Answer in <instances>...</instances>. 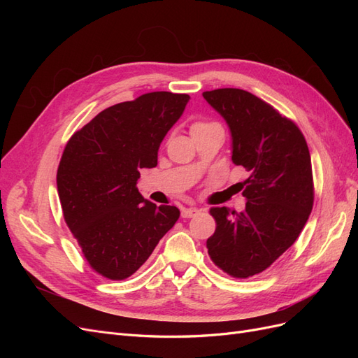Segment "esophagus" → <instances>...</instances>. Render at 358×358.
Returning <instances> with one entry per match:
<instances>
[{"mask_svg":"<svg viewBox=\"0 0 358 358\" xmlns=\"http://www.w3.org/2000/svg\"><path fill=\"white\" fill-rule=\"evenodd\" d=\"M199 212L200 210L197 208H183L180 215H182V218H192V216H196Z\"/></svg>","mask_w":358,"mask_h":358,"instance_id":"1","label":"esophagus"}]
</instances>
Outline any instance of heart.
I'll list each match as a JSON object with an SVG mask.
<instances>
[{"mask_svg": "<svg viewBox=\"0 0 358 358\" xmlns=\"http://www.w3.org/2000/svg\"><path fill=\"white\" fill-rule=\"evenodd\" d=\"M201 125H208V124H203V122H197V124H194V125H192V128H197V127H201Z\"/></svg>", "mask_w": 358, "mask_h": 358, "instance_id": "b5f03b06", "label": "heart"}]
</instances>
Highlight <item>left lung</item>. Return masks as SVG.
Here are the masks:
<instances>
[{"instance_id":"left-lung-1","label":"left lung","mask_w":358,"mask_h":358,"mask_svg":"<svg viewBox=\"0 0 358 358\" xmlns=\"http://www.w3.org/2000/svg\"><path fill=\"white\" fill-rule=\"evenodd\" d=\"M231 133V159L248 171L246 208H212L216 230L206 245L212 262L234 278L262 273L296 242L313 206L310 154L299 127L254 94L203 92Z\"/></svg>"}]
</instances>
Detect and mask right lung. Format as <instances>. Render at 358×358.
<instances>
[{"instance_id":"1","label":"right lung","mask_w":358,"mask_h":358,"mask_svg":"<svg viewBox=\"0 0 358 358\" xmlns=\"http://www.w3.org/2000/svg\"><path fill=\"white\" fill-rule=\"evenodd\" d=\"M188 101V94L158 91L107 107L64 149L57 173L64 220L107 279L131 276L179 218L176 206H157L136 185L140 170L158 164L162 138Z\"/></svg>"}]
</instances>
